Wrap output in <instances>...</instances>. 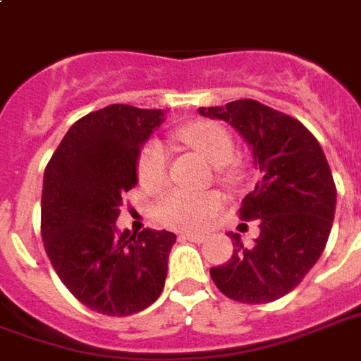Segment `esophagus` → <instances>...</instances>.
I'll return each mask as SVG.
<instances>
[{
  "instance_id": "34e87169",
  "label": "esophagus",
  "mask_w": 361,
  "mask_h": 361,
  "mask_svg": "<svg viewBox=\"0 0 361 361\" xmlns=\"http://www.w3.org/2000/svg\"><path fill=\"white\" fill-rule=\"evenodd\" d=\"M180 240H191V242H197V244H201V242L207 240L205 234H197V233H183L180 234Z\"/></svg>"
}]
</instances>
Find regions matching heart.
Returning a JSON list of instances; mask_svg holds the SVG:
<instances>
[{"instance_id": "1", "label": "heart", "mask_w": 361, "mask_h": 361, "mask_svg": "<svg viewBox=\"0 0 361 361\" xmlns=\"http://www.w3.org/2000/svg\"><path fill=\"white\" fill-rule=\"evenodd\" d=\"M178 135L185 145L199 150L213 166L221 168L234 158L236 148L233 138L215 123L209 121L189 123L180 128ZM166 164H168V154L162 142L150 140L148 145H145L138 154L137 164V176L142 189L154 193L164 188ZM221 207H223V197L215 191L191 193L183 189H173L158 201L156 216L160 223L176 231H197V228H205L215 219Z\"/></svg>"}]
</instances>
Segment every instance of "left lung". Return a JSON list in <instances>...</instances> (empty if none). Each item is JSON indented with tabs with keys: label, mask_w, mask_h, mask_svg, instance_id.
<instances>
[{
	"label": "left lung",
	"mask_w": 361,
	"mask_h": 361,
	"mask_svg": "<svg viewBox=\"0 0 361 361\" xmlns=\"http://www.w3.org/2000/svg\"><path fill=\"white\" fill-rule=\"evenodd\" d=\"M250 146L259 178L240 207L242 219H259V236L244 246L233 238V258L211 268L226 297L248 305L276 301L303 281L329 240L336 185L319 140L293 117L254 99L199 107Z\"/></svg>",
	"instance_id": "left-lung-1"
}]
</instances>
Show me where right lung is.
<instances>
[{"label": "right lung", "instance_id": "add662e5", "mask_svg": "<svg viewBox=\"0 0 361 361\" xmlns=\"http://www.w3.org/2000/svg\"><path fill=\"white\" fill-rule=\"evenodd\" d=\"M162 109L109 105L74 123L42 181V240L52 268L78 301L127 317L160 297L176 234L117 228L123 195L138 183L140 148Z\"/></svg>", "mask_w": 361, "mask_h": 361}]
</instances>
